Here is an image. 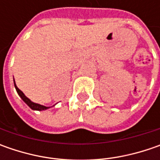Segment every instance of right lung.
<instances>
[{
  "label": "right lung",
  "instance_id": "add662e5",
  "mask_svg": "<svg viewBox=\"0 0 160 160\" xmlns=\"http://www.w3.org/2000/svg\"><path fill=\"white\" fill-rule=\"evenodd\" d=\"M14 86H15L16 91H17V92H18V94L19 95V97H20L22 100L24 101V102L28 105V107L30 108H32L33 110H39V111H42V110H45V109H48V108H51V107H45V106L41 105V104H38V103H34V102H32L30 99H28V97L23 93V92L18 88V86H17V84H16L15 83V80H14Z\"/></svg>",
  "mask_w": 160,
  "mask_h": 160
}]
</instances>
